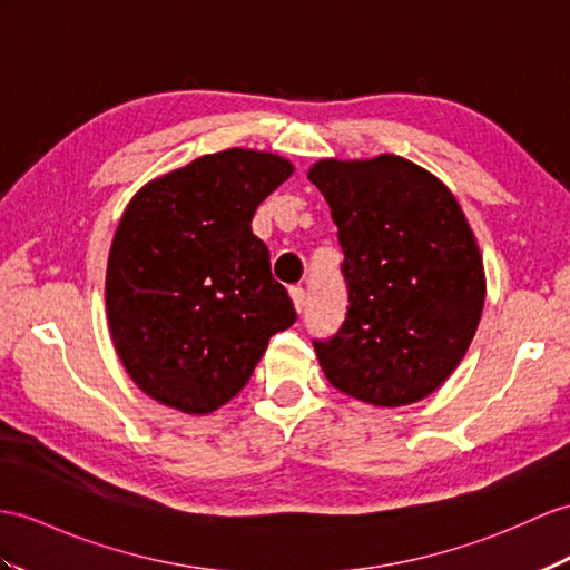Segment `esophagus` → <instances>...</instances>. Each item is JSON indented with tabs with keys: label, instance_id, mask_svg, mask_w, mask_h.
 <instances>
[{
	"label": "esophagus",
	"instance_id": "1",
	"mask_svg": "<svg viewBox=\"0 0 570 570\" xmlns=\"http://www.w3.org/2000/svg\"><path fill=\"white\" fill-rule=\"evenodd\" d=\"M289 299H293L297 314L304 312V304H307V295H304L302 287H293V289H289Z\"/></svg>",
	"mask_w": 570,
	"mask_h": 570
}]
</instances>
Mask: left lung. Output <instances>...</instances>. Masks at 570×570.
I'll use <instances>...</instances> for the list:
<instances>
[{
	"mask_svg": "<svg viewBox=\"0 0 570 570\" xmlns=\"http://www.w3.org/2000/svg\"><path fill=\"white\" fill-rule=\"evenodd\" d=\"M307 178L338 227L348 314L314 341L326 380L372 406H409L462 363L485 302L483 258L438 176L396 155L318 159Z\"/></svg>",
	"mask_w": 570,
	"mask_h": 570,
	"instance_id": "left-lung-1",
	"label": "left lung"
}]
</instances>
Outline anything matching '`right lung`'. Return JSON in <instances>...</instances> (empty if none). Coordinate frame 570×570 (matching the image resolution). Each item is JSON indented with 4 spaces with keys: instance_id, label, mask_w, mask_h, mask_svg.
I'll return each mask as SVG.
<instances>
[{
    "instance_id": "add662e5",
    "label": "right lung",
    "mask_w": 570,
    "mask_h": 570,
    "mask_svg": "<svg viewBox=\"0 0 570 570\" xmlns=\"http://www.w3.org/2000/svg\"><path fill=\"white\" fill-rule=\"evenodd\" d=\"M273 151L232 147L151 178L110 242L106 314L125 372L159 404L213 413L237 396L273 333L295 324L258 205L293 176Z\"/></svg>"
}]
</instances>
